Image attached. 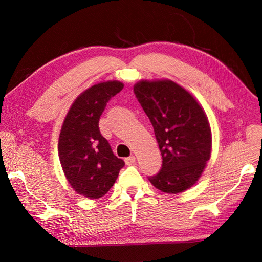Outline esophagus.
Here are the masks:
<instances>
[{"label":"esophagus","instance_id":"34e87169","mask_svg":"<svg viewBox=\"0 0 262 262\" xmlns=\"http://www.w3.org/2000/svg\"><path fill=\"white\" fill-rule=\"evenodd\" d=\"M135 161H136V158L134 157V155H130V157H128V158H126V159H125V162H126V164H127V165H132V164H134V163H135Z\"/></svg>","mask_w":262,"mask_h":262}]
</instances>
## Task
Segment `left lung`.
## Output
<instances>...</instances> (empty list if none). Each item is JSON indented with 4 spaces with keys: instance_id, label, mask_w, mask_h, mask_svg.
Here are the masks:
<instances>
[{
    "instance_id": "left-lung-1",
    "label": "left lung",
    "mask_w": 262,
    "mask_h": 262,
    "mask_svg": "<svg viewBox=\"0 0 262 262\" xmlns=\"http://www.w3.org/2000/svg\"><path fill=\"white\" fill-rule=\"evenodd\" d=\"M134 93L152 122L162 155V168L148 180L166 193L187 190L210 158L207 116L197 100L173 81H140Z\"/></svg>"
}]
</instances>
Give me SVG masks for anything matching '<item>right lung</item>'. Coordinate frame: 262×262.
Segmentation results:
<instances>
[{"instance_id": "obj_1", "label": "right lung", "mask_w": 262, "mask_h": 262, "mask_svg": "<svg viewBox=\"0 0 262 262\" xmlns=\"http://www.w3.org/2000/svg\"><path fill=\"white\" fill-rule=\"evenodd\" d=\"M122 88L119 81L89 88L71 105L60 129L58 155L65 177L77 193L88 198L97 199L107 193L125 165L99 129L107 102Z\"/></svg>"}]
</instances>
